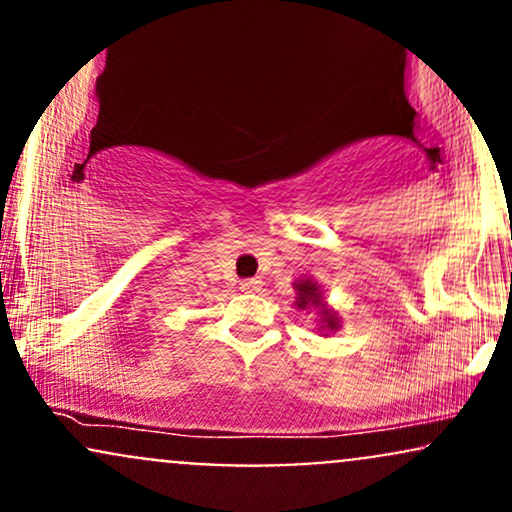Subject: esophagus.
<instances>
[{
  "instance_id": "34e87169",
  "label": "esophagus",
  "mask_w": 512,
  "mask_h": 512,
  "mask_svg": "<svg viewBox=\"0 0 512 512\" xmlns=\"http://www.w3.org/2000/svg\"><path fill=\"white\" fill-rule=\"evenodd\" d=\"M260 287H262L260 277H250V279H245V282H242V289H247V292H260Z\"/></svg>"
}]
</instances>
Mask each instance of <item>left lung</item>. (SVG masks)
Returning a JSON list of instances; mask_svg holds the SVG:
<instances>
[{
	"mask_svg": "<svg viewBox=\"0 0 512 512\" xmlns=\"http://www.w3.org/2000/svg\"><path fill=\"white\" fill-rule=\"evenodd\" d=\"M294 289H297V301H294V306L297 309H314V306L321 304V292H319V284L311 282V279H301V282H294ZM321 328H328V331H338V316L333 314V311L324 309L321 311Z\"/></svg>",
	"mask_w": 512,
	"mask_h": 512,
	"instance_id": "left-lung-1",
	"label": "left lung"
}]
</instances>
